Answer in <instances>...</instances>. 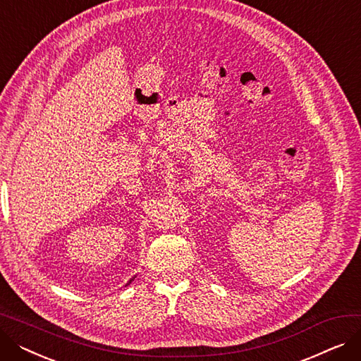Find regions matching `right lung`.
Wrapping results in <instances>:
<instances>
[{"instance_id": "obj_1", "label": "right lung", "mask_w": 361, "mask_h": 361, "mask_svg": "<svg viewBox=\"0 0 361 361\" xmlns=\"http://www.w3.org/2000/svg\"><path fill=\"white\" fill-rule=\"evenodd\" d=\"M131 281H133V278H131V279H130V281H128V283H130V282H131Z\"/></svg>"}]
</instances>
